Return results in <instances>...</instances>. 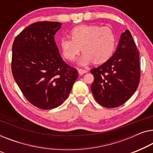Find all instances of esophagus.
<instances>
[{
    "instance_id": "esophagus-1",
    "label": "esophagus",
    "mask_w": 153,
    "mask_h": 153,
    "mask_svg": "<svg viewBox=\"0 0 153 153\" xmlns=\"http://www.w3.org/2000/svg\"><path fill=\"white\" fill-rule=\"evenodd\" d=\"M87 72V70L82 69V68H79V69H78V74L79 75H83L84 74H86Z\"/></svg>"
}]
</instances>
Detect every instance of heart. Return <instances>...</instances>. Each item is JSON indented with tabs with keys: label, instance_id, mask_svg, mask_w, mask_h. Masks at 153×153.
I'll return each instance as SVG.
<instances>
[{
	"label": "heart",
	"instance_id": "obj_1",
	"mask_svg": "<svg viewBox=\"0 0 153 153\" xmlns=\"http://www.w3.org/2000/svg\"><path fill=\"white\" fill-rule=\"evenodd\" d=\"M69 35L71 39L63 37L60 40L62 54L68 61H73L82 48L84 53L78 63L82 66L92 62L96 64L107 62L117 46V36L109 27L82 25L72 29Z\"/></svg>",
	"mask_w": 153,
	"mask_h": 153
}]
</instances>
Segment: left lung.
I'll list each match as a JSON object with an SVG mask.
<instances>
[{"instance_id":"1","label":"left lung","mask_w":153,"mask_h":153,"mask_svg":"<svg viewBox=\"0 0 153 153\" xmlns=\"http://www.w3.org/2000/svg\"><path fill=\"white\" fill-rule=\"evenodd\" d=\"M91 90L95 100L107 108L120 106L131 98L140 80L139 54L128 30L121 34L114 55L91 69Z\"/></svg>"}]
</instances>
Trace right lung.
<instances>
[{
	"instance_id": "add662e5",
	"label": "right lung",
	"mask_w": 153,
	"mask_h": 153,
	"mask_svg": "<svg viewBox=\"0 0 153 153\" xmlns=\"http://www.w3.org/2000/svg\"><path fill=\"white\" fill-rule=\"evenodd\" d=\"M62 23L41 21L30 25L12 45V71L30 102L42 109L59 107L68 98L78 76L63 61L55 42Z\"/></svg>"
}]
</instances>
